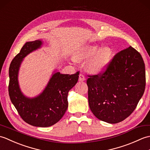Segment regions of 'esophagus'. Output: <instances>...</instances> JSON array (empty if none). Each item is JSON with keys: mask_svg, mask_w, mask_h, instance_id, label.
Instances as JSON below:
<instances>
[{"mask_svg": "<svg viewBox=\"0 0 150 150\" xmlns=\"http://www.w3.org/2000/svg\"><path fill=\"white\" fill-rule=\"evenodd\" d=\"M86 80V78L82 74L79 75V81H84Z\"/></svg>", "mask_w": 150, "mask_h": 150, "instance_id": "1", "label": "esophagus"}]
</instances>
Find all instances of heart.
I'll return each mask as SVG.
<instances>
[{
  "label": "heart",
  "instance_id": "heart-1",
  "mask_svg": "<svg viewBox=\"0 0 150 150\" xmlns=\"http://www.w3.org/2000/svg\"><path fill=\"white\" fill-rule=\"evenodd\" d=\"M113 50L109 46L100 47L98 46H89L82 49L75 57V59L81 60L88 59L87 68L93 73H100L106 69L112 59Z\"/></svg>",
  "mask_w": 150,
  "mask_h": 150
}]
</instances>
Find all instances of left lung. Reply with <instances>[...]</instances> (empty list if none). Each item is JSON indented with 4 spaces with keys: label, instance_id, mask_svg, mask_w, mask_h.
<instances>
[{
    "label": "left lung",
    "instance_id": "left-lung-1",
    "mask_svg": "<svg viewBox=\"0 0 150 150\" xmlns=\"http://www.w3.org/2000/svg\"><path fill=\"white\" fill-rule=\"evenodd\" d=\"M88 103L97 119L110 124L124 120L144 94L145 65L137 51L129 46L114 56L106 71L87 80Z\"/></svg>",
    "mask_w": 150,
    "mask_h": 150
}]
</instances>
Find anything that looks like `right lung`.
<instances>
[{
    "instance_id": "obj_1",
    "label": "right lung",
    "mask_w": 150,
    "mask_h": 150,
    "mask_svg": "<svg viewBox=\"0 0 150 150\" xmlns=\"http://www.w3.org/2000/svg\"><path fill=\"white\" fill-rule=\"evenodd\" d=\"M43 42L36 40L27 42L15 57L9 68V95L12 104L25 122L37 127H49L61 119L68 106L69 91L77 84L79 72L61 74L57 70L42 93L35 97L23 94L18 84V71L24 57L39 49Z\"/></svg>"
}]
</instances>
